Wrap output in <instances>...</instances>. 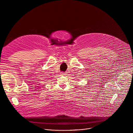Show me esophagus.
I'll list each match as a JSON object with an SVG mask.
<instances>
[{"label":"esophagus","instance_id":"1","mask_svg":"<svg viewBox=\"0 0 133 133\" xmlns=\"http://www.w3.org/2000/svg\"><path fill=\"white\" fill-rule=\"evenodd\" d=\"M61 75H66V72H61Z\"/></svg>","mask_w":133,"mask_h":133}]
</instances>
